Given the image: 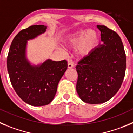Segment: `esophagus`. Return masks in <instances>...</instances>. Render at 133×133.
I'll use <instances>...</instances> for the list:
<instances>
[{
	"label": "esophagus",
	"mask_w": 133,
	"mask_h": 133,
	"mask_svg": "<svg viewBox=\"0 0 133 133\" xmlns=\"http://www.w3.org/2000/svg\"><path fill=\"white\" fill-rule=\"evenodd\" d=\"M68 68H69V69H71V68H74V63H73V62H71V61H69V62H68Z\"/></svg>",
	"instance_id": "obj_1"
}]
</instances>
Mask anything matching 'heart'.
I'll use <instances>...</instances> for the list:
<instances>
[{"instance_id":"obj_1","label":"heart","mask_w":133,"mask_h":133,"mask_svg":"<svg viewBox=\"0 0 133 133\" xmlns=\"http://www.w3.org/2000/svg\"><path fill=\"white\" fill-rule=\"evenodd\" d=\"M99 42L97 32L94 30H81L69 34L65 44L69 48L78 46V52L83 56H87L95 48Z\"/></svg>"}]
</instances>
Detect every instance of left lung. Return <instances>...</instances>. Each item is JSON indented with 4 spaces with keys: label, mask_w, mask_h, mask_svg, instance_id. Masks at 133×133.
I'll use <instances>...</instances> for the list:
<instances>
[{
    "label": "left lung",
    "mask_w": 133,
    "mask_h": 133,
    "mask_svg": "<svg viewBox=\"0 0 133 133\" xmlns=\"http://www.w3.org/2000/svg\"><path fill=\"white\" fill-rule=\"evenodd\" d=\"M103 44L79 61L76 90L80 99L89 104L103 103L120 89L126 70V56L119 36L112 30L97 25Z\"/></svg>",
    "instance_id": "1"
}]
</instances>
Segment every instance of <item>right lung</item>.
<instances>
[{
    "label": "right lung",
    "instance_id": "obj_1",
    "mask_svg": "<svg viewBox=\"0 0 133 133\" xmlns=\"http://www.w3.org/2000/svg\"><path fill=\"white\" fill-rule=\"evenodd\" d=\"M47 26L33 25L14 37L7 58L10 82L18 95L32 106H44L52 102L59 80L68 68L66 60L46 59L32 64L27 58L28 41L45 33Z\"/></svg>",
    "mask_w": 133,
    "mask_h": 133
}]
</instances>
